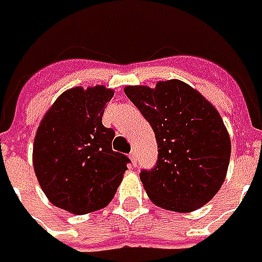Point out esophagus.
Here are the masks:
<instances>
[{"mask_svg": "<svg viewBox=\"0 0 262 262\" xmlns=\"http://www.w3.org/2000/svg\"><path fill=\"white\" fill-rule=\"evenodd\" d=\"M129 159H131L133 165L137 164V151H136V150L131 151V153H129Z\"/></svg>", "mask_w": 262, "mask_h": 262, "instance_id": "1", "label": "esophagus"}]
</instances>
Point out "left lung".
<instances>
[{
  "label": "left lung",
  "mask_w": 262,
  "mask_h": 262,
  "mask_svg": "<svg viewBox=\"0 0 262 262\" xmlns=\"http://www.w3.org/2000/svg\"><path fill=\"white\" fill-rule=\"evenodd\" d=\"M125 94L151 125L159 158L140 174L149 199L159 208L191 212L221 189L231 141L215 106L180 79L156 86L126 85Z\"/></svg>",
  "instance_id": "left-lung-1"
}]
</instances>
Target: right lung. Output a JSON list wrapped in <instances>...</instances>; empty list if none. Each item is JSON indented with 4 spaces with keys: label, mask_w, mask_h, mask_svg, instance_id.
Listing matches in <instances>:
<instances>
[{
    "label": "right lung",
    "mask_w": 262,
    "mask_h": 262,
    "mask_svg": "<svg viewBox=\"0 0 262 262\" xmlns=\"http://www.w3.org/2000/svg\"><path fill=\"white\" fill-rule=\"evenodd\" d=\"M113 93L104 85L66 90L35 134L36 180L50 202L75 215L107 206L128 169L129 159L112 150L115 131L101 124Z\"/></svg>",
    "instance_id": "right-lung-1"
}]
</instances>
